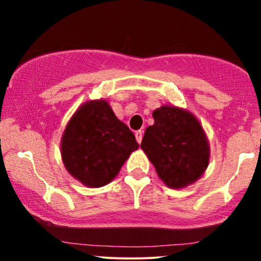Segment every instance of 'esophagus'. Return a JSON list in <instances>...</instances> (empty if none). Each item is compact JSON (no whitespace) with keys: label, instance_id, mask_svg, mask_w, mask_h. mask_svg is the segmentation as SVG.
<instances>
[{"label":"esophagus","instance_id":"1","mask_svg":"<svg viewBox=\"0 0 261 261\" xmlns=\"http://www.w3.org/2000/svg\"><path fill=\"white\" fill-rule=\"evenodd\" d=\"M135 136H136L137 142L141 143V141H142V136H143V133H142V131H141V130L136 131V133H135Z\"/></svg>","mask_w":261,"mask_h":261}]
</instances>
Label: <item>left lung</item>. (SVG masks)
<instances>
[{"label":"left lung","instance_id":"1","mask_svg":"<svg viewBox=\"0 0 261 261\" xmlns=\"http://www.w3.org/2000/svg\"><path fill=\"white\" fill-rule=\"evenodd\" d=\"M154 124L145 131L141 148L164 184L180 189L193 184L208 166L210 146L199 120L173 106L155 109Z\"/></svg>","mask_w":261,"mask_h":261}]
</instances>
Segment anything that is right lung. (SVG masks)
<instances>
[{
  "label": "right lung",
  "mask_w": 261,
  "mask_h": 261,
  "mask_svg": "<svg viewBox=\"0 0 261 261\" xmlns=\"http://www.w3.org/2000/svg\"><path fill=\"white\" fill-rule=\"evenodd\" d=\"M139 148L135 135L107 100H91L73 114L61 139V157L73 178L89 188L107 185Z\"/></svg>",
  "instance_id": "1"
}]
</instances>
